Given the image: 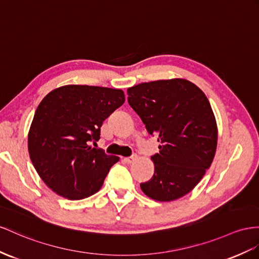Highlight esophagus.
Returning <instances> with one entry per match:
<instances>
[{"label":"esophagus","mask_w":259,"mask_h":259,"mask_svg":"<svg viewBox=\"0 0 259 259\" xmlns=\"http://www.w3.org/2000/svg\"><path fill=\"white\" fill-rule=\"evenodd\" d=\"M136 160H137V155H136V154L131 155V156H128V157H124V158H123V161H124L125 163H127V164L134 163Z\"/></svg>","instance_id":"obj_1"}]
</instances>
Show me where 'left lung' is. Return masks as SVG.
I'll return each mask as SVG.
<instances>
[{
  "instance_id": "8db88e82",
  "label": "left lung",
  "mask_w": 259,
  "mask_h": 259,
  "mask_svg": "<svg viewBox=\"0 0 259 259\" xmlns=\"http://www.w3.org/2000/svg\"><path fill=\"white\" fill-rule=\"evenodd\" d=\"M128 103L148 132L161 142L151 156L154 175L141 183L143 193L156 201L188 194L213 161L218 129L204 93L187 79L141 83L128 89Z\"/></svg>"
}]
</instances>
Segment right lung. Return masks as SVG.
Here are the masks:
<instances>
[{"label":"right lung","mask_w":259,"mask_h":259,"mask_svg":"<svg viewBox=\"0 0 259 259\" xmlns=\"http://www.w3.org/2000/svg\"><path fill=\"white\" fill-rule=\"evenodd\" d=\"M123 103L121 90L89 85H65L42 99L30 125L28 151L51 190L79 200L101 189L119 157L89 143L99 140L103 121Z\"/></svg>","instance_id":"add662e5"}]
</instances>
